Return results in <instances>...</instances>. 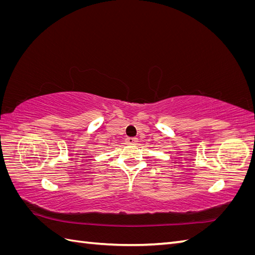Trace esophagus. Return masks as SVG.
<instances>
[{
    "label": "esophagus",
    "mask_w": 255,
    "mask_h": 255,
    "mask_svg": "<svg viewBox=\"0 0 255 255\" xmlns=\"http://www.w3.org/2000/svg\"><path fill=\"white\" fill-rule=\"evenodd\" d=\"M127 142L128 144H136L138 142V138H136V137H128L127 138Z\"/></svg>",
    "instance_id": "1"
}]
</instances>
